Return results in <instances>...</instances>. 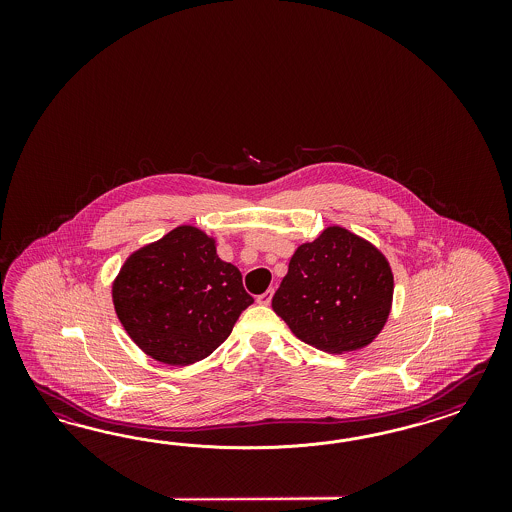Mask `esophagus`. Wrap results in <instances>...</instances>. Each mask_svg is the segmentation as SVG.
I'll list each match as a JSON object with an SVG mask.
<instances>
[{
    "mask_svg": "<svg viewBox=\"0 0 512 512\" xmlns=\"http://www.w3.org/2000/svg\"><path fill=\"white\" fill-rule=\"evenodd\" d=\"M272 296H274V289H268L263 295L257 296V304L261 306H268L272 302Z\"/></svg>",
    "mask_w": 512,
    "mask_h": 512,
    "instance_id": "1",
    "label": "esophagus"
}]
</instances>
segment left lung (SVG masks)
Returning a JSON list of instances; mask_svg holds the SVG:
<instances>
[{"mask_svg": "<svg viewBox=\"0 0 512 512\" xmlns=\"http://www.w3.org/2000/svg\"><path fill=\"white\" fill-rule=\"evenodd\" d=\"M394 278L370 242L328 227L296 249L272 308L298 340L328 353L357 351L387 323Z\"/></svg>", "mask_w": 512, "mask_h": 512, "instance_id": "left-lung-1", "label": "left lung"}]
</instances>
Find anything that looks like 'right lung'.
Masks as SVG:
<instances>
[{"label":"right lung","instance_id":"obj_1","mask_svg":"<svg viewBox=\"0 0 512 512\" xmlns=\"http://www.w3.org/2000/svg\"><path fill=\"white\" fill-rule=\"evenodd\" d=\"M112 300L131 340L171 366L214 353L253 304L240 270L217 257L212 238L187 225L135 251L112 285Z\"/></svg>","mask_w":512,"mask_h":512}]
</instances>
